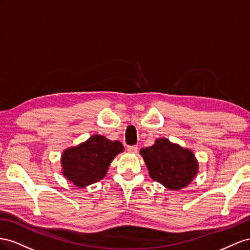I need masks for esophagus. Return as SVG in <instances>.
<instances>
[{"label": "esophagus", "mask_w": 250, "mask_h": 250, "mask_svg": "<svg viewBox=\"0 0 250 250\" xmlns=\"http://www.w3.org/2000/svg\"><path fill=\"white\" fill-rule=\"evenodd\" d=\"M126 149H127V152L131 154H136L138 151V147L136 146H129L126 147Z\"/></svg>", "instance_id": "esophagus-1"}]
</instances>
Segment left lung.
I'll use <instances>...</instances> for the list:
<instances>
[{"instance_id":"left-lung-1","label":"left lung","mask_w":250,"mask_h":250,"mask_svg":"<svg viewBox=\"0 0 250 250\" xmlns=\"http://www.w3.org/2000/svg\"><path fill=\"white\" fill-rule=\"evenodd\" d=\"M139 153L149 177L168 189L187 188L198 174L199 163L195 154L167 138H157L152 146L141 148Z\"/></svg>"}]
</instances>
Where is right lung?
I'll list each match as a JSON object with an SVG mask.
<instances>
[{
  "label": "right lung",
  "mask_w": 250,
  "mask_h": 250,
  "mask_svg": "<svg viewBox=\"0 0 250 250\" xmlns=\"http://www.w3.org/2000/svg\"><path fill=\"white\" fill-rule=\"evenodd\" d=\"M124 151L125 147L120 141L110 140L103 135H92L82 144L62 152V174L76 188H87L102 180L111 162Z\"/></svg>",
  "instance_id": "1"
}]
</instances>
